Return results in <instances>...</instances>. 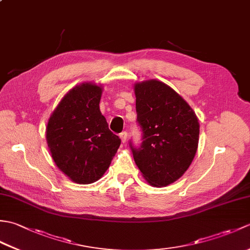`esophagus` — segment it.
<instances>
[{"mask_svg": "<svg viewBox=\"0 0 250 250\" xmlns=\"http://www.w3.org/2000/svg\"><path fill=\"white\" fill-rule=\"evenodd\" d=\"M119 137L121 139V142L125 143L126 141V137H128V133H126L125 131H122L121 133L119 134Z\"/></svg>", "mask_w": 250, "mask_h": 250, "instance_id": "34e87169", "label": "esophagus"}]
</instances>
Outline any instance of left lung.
<instances>
[{
	"instance_id": "8db88e82",
	"label": "left lung",
	"mask_w": 250,
	"mask_h": 250,
	"mask_svg": "<svg viewBox=\"0 0 250 250\" xmlns=\"http://www.w3.org/2000/svg\"><path fill=\"white\" fill-rule=\"evenodd\" d=\"M140 147L130 141L134 161L148 183L163 187L183 176L198 149L200 125L192 108L162 82L135 84Z\"/></svg>"
}]
</instances>
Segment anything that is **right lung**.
Instances as JSON below:
<instances>
[{
    "instance_id": "obj_1",
    "label": "right lung",
    "mask_w": 250,
    "mask_h": 250,
    "mask_svg": "<svg viewBox=\"0 0 250 250\" xmlns=\"http://www.w3.org/2000/svg\"><path fill=\"white\" fill-rule=\"evenodd\" d=\"M102 88L86 83L70 90L50 116L47 144L57 167L77 184L103 176L121 140L100 111Z\"/></svg>"
}]
</instances>
